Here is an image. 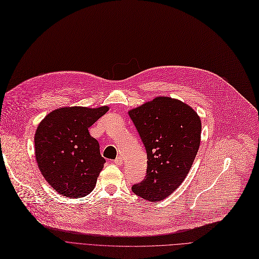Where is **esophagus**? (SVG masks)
<instances>
[{
  "label": "esophagus",
  "mask_w": 259,
  "mask_h": 259,
  "mask_svg": "<svg viewBox=\"0 0 259 259\" xmlns=\"http://www.w3.org/2000/svg\"><path fill=\"white\" fill-rule=\"evenodd\" d=\"M114 163L116 164V165H120V164H122V158L119 156V157H117L116 159L114 160Z\"/></svg>",
  "instance_id": "1"
}]
</instances>
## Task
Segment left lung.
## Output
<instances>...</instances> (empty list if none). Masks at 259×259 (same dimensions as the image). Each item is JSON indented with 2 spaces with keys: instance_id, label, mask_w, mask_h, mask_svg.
I'll list each match as a JSON object with an SVG mask.
<instances>
[{
  "instance_id": "left-lung-1",
  "label": "left lung",
  "mask_w": 259,
  "mask_h": 259,
  "mask_svg": "<svg viewBox=\"0 0 259 259\" xmlns=\"http://www.w3.org/2000/svg\"><path fill=\"white\" fill-rule=\"evenodd\" d=\"M147 154L145 178L132 192L151 202L167 197L181 185L193 164L200 143L202 123L189 105L158 97L131 110Z\"/></svg>"
}]
</instances>
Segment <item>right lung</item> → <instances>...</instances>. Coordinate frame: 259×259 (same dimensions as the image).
Wrapping results in <instances>:
<instances>
[{"mask_svg": "<svg viewBox=\"0 0 259 259\" xmlns=\"http://www.w3.org/2000/svg\"><path fill=\"white\" fill-rule=\"evenodd\" d=\"M71 107L48 114L35 133V156L42 176L60 194L83 197L94 189L105 163L89 128L108 112Z\"/></svg>", "mask_w": 259, "mask_h": 259, "instance_id": "right-lung-1", "label": "right lung"}]
</instances>
